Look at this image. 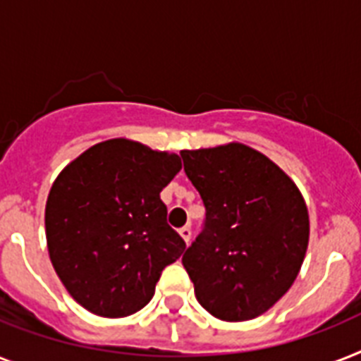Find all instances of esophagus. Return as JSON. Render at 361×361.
I'll use <instances>...</instances> for the list:
<instances>
[{"mask_svg": "<svg viewBox=\"0 0 361 361\" xmlns=\"http://www.w3.org/2000/svg\"><path fill=\"white\" fill-rule=\"evenodd\" d=\"M180 235L183 237V241H185L187 245H189V243H190V235H192V233H190V228L189 226L180 228Z\"/></svg>", "mask_w": 361, "mask_h": 361, "instance_id": "34e87169", "label": "esophagus"}]
</instances>
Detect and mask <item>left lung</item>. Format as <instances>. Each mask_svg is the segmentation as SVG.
<instances>
[{"instance_id": "8db88e82", "label": "left lung", "mask_w": 361, "mask_h": 361, "mask_svg": "<svg viewBox=\"0 0 361 361\" xmlns=\"http://www.w3.org/2000/svg\"><path fill=\"white\" fill-rule=\"evenodd\" d=\"M206 221L181 263L213 317L239 323L289 291L310 239L307 207L286 172L250 146L181 150Z\"/></svg>"}]
</instances>
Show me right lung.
I'll use <instances>...</instances> for the list:
<instances>
[{"label":"right lung","mask_w":361,"mask_h":361,"mask_svg":"<svg viewBox=\"0 0 361 361\" xmlns=\"http://www.w3.org/2000/svg\"><path fill=\"white\" fill-rule=\"evenodd\" d=\"M180 171L176 154L111 139L57 176L46 202L49 259L85 310L116 319L150 302L163 269L185 250L159 196Z\"/></svg>","instance_id":"1"}]
</instances>
